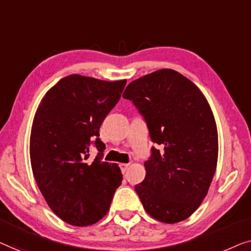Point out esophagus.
I'll return each mask as SVG.
<instances>
[{
	"mask_svg": "<svg viewBox=\"0 0 251 251\" xmlns=\"http://www.w3.org/2000/svg\"><path fill=\"white\" fill-rule=\"evenodd\" d=\"M128 166H129L128 164H121V165H119V167H121V171H122L123 174H125L127 169H128Z\"/></svg>",
	"mask_w": 251,
	"mask_h": 251,
	"instance_id": "esophagus-1",
	"label": "esophagus"
}]
</instances>
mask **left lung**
<instances>
[{"mask_svg": "<svg viewBox=\"0 0 251 251\" xmlns=\"http://www.w3.org/2000/svg\"><path fill=\"white\" fill-rule=\"evenodd\" d=\"M123 98L143 116L152 142L164 148L151 149L146 178L135 185L143 208L162 223L186 220L207 196L216 171L218 135L209 103L173 69L133 80Z\"/></svg>", "mask_w": 251, "mask_h": 251, "instance_id": "left-lung-1", "label": "left lung"}]
</instances>
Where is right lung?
<instances>
[{"instance_id":"right-lung-1","label":"right lung","mask_w":251,"mask_h":251,"mask_svg":"<svg viewBox=\"0 0 251 251\" xmlns=\"http://www.w3.org/2000/svg\"><path fill=\"white\" fill-rule=\"evenodd\" d=\"M126 79L105 82L69 75L47 92L30 133L31 169L52 211L74 226H87L108 213L123 175L102 161L104 143L99 129L121 99ZM92 144L99 151L91 164Z\"/></svg>"}]
</instances>
